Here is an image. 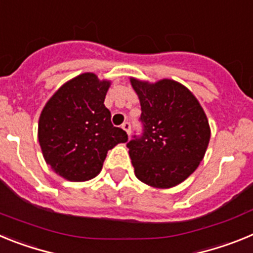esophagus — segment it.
<instances>
[{
    "label": "esophagus",
    "instance_id": "esophagus-1",
    "mask_svg": "<svg viewBox=\"0 0 253 253\" xmlns=\"http://www.w3.org/2000/svg\"><path fill=\"white\" fill-rule=\"evenodd\" d=\"M122 128L124 129V130L126 131V133H128V135H129V134H130V129H131V126H130V123H129V122H125L124 124L122 125Z\"/></svg>",
    "mask_w": 253,
    "mask_h": 253
}]
</instances>
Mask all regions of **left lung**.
<instances>
[{
	"label": "left lung",
	"instance_id": "1",
	"mask_svg": "<svg viewBox=\"0 0 253 253\" xmlns=\"http://www.w3.org/2000/svg\"><path fill=\"white\" fill-rule=\"evenodd\" d=\"M130 81L142 109V131L126 143L135 176L154 187L176 186L204 158L210 139L207 115L195 96L177 82Z\"/></svg>",
	"mask_w": 253,
	"mask_h": 253
}]
</instances>
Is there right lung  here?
Here are the masks:
<instances>
[{"label": "right lung", "instance_id": "obj_1", "mask_svg": "<svg viewBox=\"0 0 253 253\" xmlns=\"http://www.w3.org/2000/svg\"><path fill=\"white\" fill-rule=\"evenodd\" d=\"M110 84L93 73L73 78L46 102L39 119V143L51 169L69 181L99 175L106 153L128 134L111 124L104 105Z\"/></svg>", "mask_w": 253, "mask_h": 253}]
</instances>
